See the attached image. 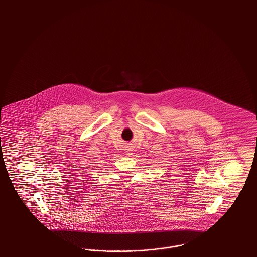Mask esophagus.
<instances>
[{
    "mask_svg": "<svg viewBox=\"0 0 257 257\" xmlns=\"http://www.w3.org/2000/svg\"><path fill=\"white\" fill-rule=\"evenodd\" d=\"M125 151H126V153L127 154H132V151H133V149H132V147H130V146H128V147L125 148Z\"/></svg>",
    "mask_w": 257,
    "mask_h": 257,
    "instance_id": "1",
    "label": "esophagus"
}]
</instances>
